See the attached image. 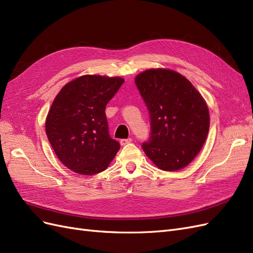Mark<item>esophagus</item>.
<instances>
[{"label": "esophagus", "instance_id": "esophagus-1", "mask_svg": "<svg viewBox=\"0 0 253 253\" xmlns=\"http://www.w3.org/2000/svg\"><path fill=\"white\" fill-rule=\"evenodd\" d=\"M129 142H132V138H127V139H120V144L121 145H126Z\"/></svg>", "mask_w": 253, "mask_h": 253}]
</instances>
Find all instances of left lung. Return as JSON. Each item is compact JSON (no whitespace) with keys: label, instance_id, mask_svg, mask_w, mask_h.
Segmentation results:
<instances>
[{"label":"left lung","instance_id":"1","mask_svg":"<svg viewBox=\"0 0 253 253\" xmlns=\"http://www.w3.org/2000/svg\"><path fill=\"white\" fill-rule=\"evenodd\" d=\"M135 83L150 114L144 153L164 171L182 169L202 150L209 132L204 98L183 76L164 68L139 74Z\"/></svg>","mask_w":253,"mask_h":253}]
</instances>
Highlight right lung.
I'll return each instance as SVG.
<instances>
[{
	"mask_svg": "<svg viewBox=\"0 0 253 253\" xmlns=\"http://www.w3.org/2000/svg\"><path fill=\"white\" fill-rule=\"evenodd\" d=\"M125 80L85 75L60 90L48 112L45 129L56 155L81 175L104 171L120 149L109 134L105 106Z\"/></svg>",
	"mask_w": 253,
	"mask_h": 253,
	"instance_id": "add662e5",
	"label": "right lung"
}]
</instances>
